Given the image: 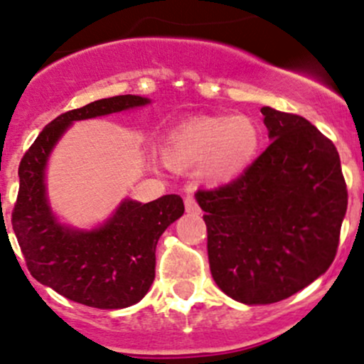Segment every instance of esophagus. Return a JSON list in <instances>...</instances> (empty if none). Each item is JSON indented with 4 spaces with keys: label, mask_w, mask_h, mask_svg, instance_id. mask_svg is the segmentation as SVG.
<instances>
[{
    "label": "esophagus",
    "mask_w": 364,
    "mask_h": 364,
    "mask_svg": "<svg viewBox=\"0 0 364 364\" xmlns=\"http://www.w3.org/2000/svg\"><path fill=\"white\" fill-rule=\"evenodd\" d=\"M185 209L188 214H200V207H198L197 200L191 195H186L185 197Z\"/></svg>",
    "instance_id": "obj_1"
}]
</instances>
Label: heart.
<instances>
[{
	"instance_id": "obj_1",
	"label": "heart",
	"mask_w": 364,
	"mask_h": 364,
	"mask_svg": "<svg viewBox=\"0 0 364 364\" xmlns=\"http://www.w3.org/2000/svg\"><path fill=\"white\" fill-rule=\"evenodd\" d=\"M259 145V127L247 115H207L171 131L164 139L162 159L174 171L198 164V174L218 185L240 176L252 164Z\"/></svg>"
}]
</instances>
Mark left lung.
<instances>
[{"label":"left lung","mask_w":364,"mask_h":364,"mask_svg":"<svg viewBox=\"0 0 364 364\" xmlns=\"http://www.w3.org/2000/svg\"><path fill=\"white\" fill-rule=\"evenodd\" d=\"M271 145L240 178L195 193L214 282L243 304H273L337 254L347 188L333 143L304 117L262 107Z\"/></svg>","instance_id":"left-lung-1"}]
</instances>
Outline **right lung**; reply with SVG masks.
Returning <instances> with one entry per match:
<instances>
[{
  "label": "right lung",
  "instance_id": "right-lung-1",
  "mask_svg": "<svg viewBox=\"0 0 364 364\" xmlns=\"http://www.w3.org/2000/svg\"><path fill=\"white\" fill-rule=\"evenodd\" d=\"M136 95L102 98L58 115L39 133L18 166V195L11 226L27 269L70 301L98 309H122L145 297L155 278V247L185 213L179 195L141 203L124 198L103 225H62L46 193V164L72 122L149 105Z\"/></svg>",
  "mask_w": 364,
  "mask_h": 364
}]
</instances>
